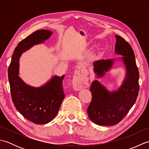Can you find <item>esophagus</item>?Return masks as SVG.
I'll return each instance as SVG.
<instances>
[{
	"mask_svg": "<svg viewBox=\"0 0 149 149\" xmlns=\"http://www.w3.org/2000/svg\"><path fill=\"white\" fill-rule=\"evenodd\" d=\"M87 85V81L83 73L81 72L79 68H77L74 72V78H73V86L75 90H78L86 87Z\"/></svg>",
	"mask_w": 149,
	"mask_h": 149,
	"instance_id": "obj_1",
	"label": "esophagus"
}]
</instances>
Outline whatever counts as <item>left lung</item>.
I'll use <instances>...</instances> for the list:
<instances>
[{
  "label": "left lung",
  "instance_id": "8db88e82",
  "mask_svg": "<svg viewBox=\"0 0 149 149\" xmlns=\"http://www.w3.org/2000/svg\"><path fill=\"white\" fill-rule=\"evenodd\" d=\"M115 52L123 56L127 75L118 90L109 92L99 81H94L90 86L91 101L87 112L91 121L99 125H115L128 113L138 95L139 71L134 53L129 43L120 36H115ZM114 60L101 59L93 63L94 72L98 77L111 68Z\"/></svg>",
  "mask_w": 149,
  "mask_h": 149
}]
</instances>
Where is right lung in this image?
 Segmentation results:
<instances>
[{"label":"right lung","instance_id":"add662e5","mask_svg":"<svg viewBox=\"0 0 149 149\" xmlns=\"http://www.w3.org/2000/svg\"><path fill=\"white\" fill-rule=\"evenodd\" d=\"M51 34L49 30L41 29L22 40L14 50L8 68L13 102L22 116L36 124H45L56 116L65 96L63 87L65 75L54 77L40 88L31 87L18 77L19 58L23 52L43 42Z\"/></svg>","mask_w":149,"mask_h":149}]
</instances>
